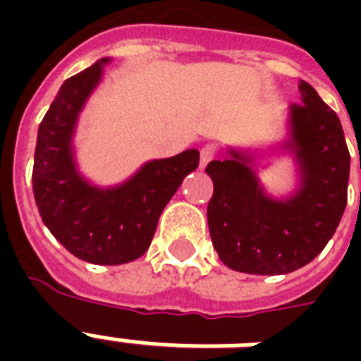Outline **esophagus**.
<instances>
[{"instance_id": "34e87169", "label": "esophagus", "mask_w": 361, "mask_h": 361, "mask_svg": "<svg viewBox=\"0 0 361 361\" xmlns=\"http://www.w3.org/2000/svg\"><path fill=\"white\" fill-rule=\"evenodd\" d=\"M215 155V149L212 146H204L202 149H200V169H206V164L214 159Z\"/></svg>"}]
</instances>
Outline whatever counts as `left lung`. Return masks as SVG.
<instances>
[{
    "label": "left lung",
    "instance_id": "left-lung-1",
    "mask_svg": "<svg viewBox=\"0 0 361 361\" xmlns=\"http://www.w3.org/2000/svg\"><path fill=\"white\" fill-rule=\"evenodd\" d=\"M302 106L286 114V136L268 147L226 146L206 172L214 181L208 226L221 262L251 275H285L309 264L331 240L347 208L350 155L341 121L300 80ZM288 154L297 185L271 195L257 172Z\"/></svg>",
    "mask_w": 361,
    "mask_h": 361
}]
</instances>
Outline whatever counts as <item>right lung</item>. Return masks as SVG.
I'll return each instance as SVG.
<instances>
[{
	"label": "right lung",
	"mask_w": 361,
	"mask_h": 361,
	"mask_svg": "<svg viewBox=\"0 0 361 361\" xmlns=\"http://www.w3.org/2000/svg\"><path fill=\"white\" fill-rule=\"evenodd\" d=\"M110 61L99 59L59 87L39 125L31 178L37 208L52 236L76 258L101 266L133 262L147 251L164 206L200 159L195 147L152 159L125 181L106 187L80 172L76 127Z\"/></svg>",
	"instance_id": "add662e5"
}]
</instances>
